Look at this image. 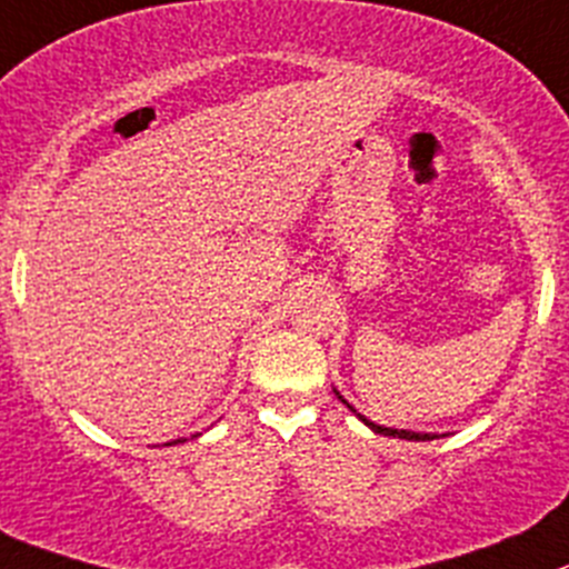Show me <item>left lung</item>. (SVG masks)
I'll list each match as a JSON object with an SVG mask.
<instances>
[{"mask_svg": "<svg viewBox=\"0 0 569 569\" xmlns=\"http://www.w3.org/2000/svg\"><path fill=\"white\" fill-rule=\"evenodd\" d=\"M333 392H337V398H339V401H342V405L348 407V410L353 412V416H357L359 421L365 423V427H370V429H373L376 435H387V438H405V440H435V438H438V435H435V432H410V429H392V427H381V423H373V421H368V418H365V416H359V412L353 410V407H350L348 401H345V398H342V392H339V390H333Z\"/></svg>", "mask_w": 569, "mask_h": 569, "instance_id": "1", "label": "left lung"}]
</instances>
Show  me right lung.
I'll return each mask as SVG.
<instances>
[{
    "mask_svg": "<svg viewBox=\"0 0 569 569\" xmlns=\"http://www.w3.org/2000/svg\"><path fill=\"white\" fill-rule=\"evenodd\" d=\"M193 438H196V435H193ZM173 443H184V440H171V443H168V446H173Z\"/></svg>",
    "mask_w": 569,
    "mask_h": 569,
    "instance_id": "right-lung-1",
    "label": "right lung"
}]
</instances>
